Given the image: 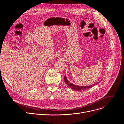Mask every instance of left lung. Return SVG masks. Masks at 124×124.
<instances>
[{
    "label": "left lung",
    "mask_w": 124,
    "mask_h": 124,
    "mask_svg": "<svg viewBox=\"0 0 124 124\" xmlns=\"http://www.w3.org/2000/svg\"><path fill=\"white\" fill-rule=\"evenodd\" d=\"M64 80L65 82V83L69 87H70L71 89H72L75 90H85L86 89H89L91 87H93L94 85H96V84L99 83V82H97L96 83L92 84V85H89V86H79V85H74V84L69 82V81L67 79V77L65 76L64 77Z\"/></svg>",
    "instance_id": "1"
}]
</instances>
